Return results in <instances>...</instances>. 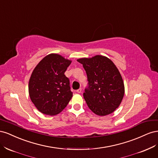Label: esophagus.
<instances>
[{
    "label": "esophagus",
    "instance_id": "obj_1",
    "mask_svg": "<svg viewBox=\"0 0 158 158\" xmlns=\"http://www.w3.org/2000/svg\"><path fill=\"white\" fill-rule=\"evenodd\" d=\"M76 92H77V93H81V92H82V89H81V88H79L78 89H77V90H76Z\"/></svg>",
    "mask_w": 158,
    "mask_h": 158
}]
</instances>
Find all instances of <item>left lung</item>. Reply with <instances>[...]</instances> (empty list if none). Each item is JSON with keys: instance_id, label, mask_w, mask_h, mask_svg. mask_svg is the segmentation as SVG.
I'll return each instance as SVG.
<instances>
[{"instance_id": "obj_1", "label": "left lung", "mask_w": 158, "mask_h": 158, "mask_svg": "<svg viewBox=\"0 0 158 158\" xmlns=\"http://www.w3.org/2000/svg\"><path fill=\"white\" fill-rule=\"evenodd\" d=\"M87 74L88 88L84 98L89 109L99 116L112 113L125 94L122 76L113 61L102 55L77 60Z\"/></svg>"}]
</instances>
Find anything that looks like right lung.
Masks as SVG:
<instances>
[{
    "label": "right lung",
    "mask_w": 158,
    "mask_h": 158,
    "mask_svg": "<svg viewBox=\"0 0 158 158\" xmlns=\"http://www.w3.org/2000/svg\"><path fill=\"white\" fill-rule=\"evenodd\" d=\"M71 60L56 53L45 56L33 70L28 84L32 103L45 114L55 115L73 97L69 79L64 75Z\"/></svg>",
    "instance_id": "obj_1"
}]
</instances>
